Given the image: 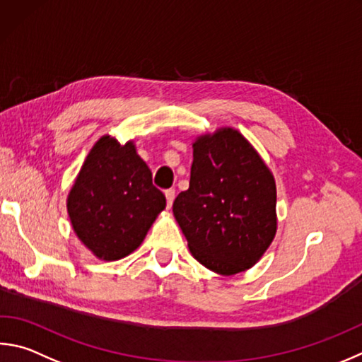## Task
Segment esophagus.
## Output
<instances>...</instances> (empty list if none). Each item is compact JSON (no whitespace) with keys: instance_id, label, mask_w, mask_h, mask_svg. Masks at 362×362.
Here are the masks:
<instances>
[{"instance_id":"1","label":"esophagus","mask_w":362,"mask_h":362,"mask_svg":"<svg viewBox=\"0 0 362 362\" xmlns=\"http://www.w3.org/2000/svg\"><path fill=\"white\" fill-rule=\"evenodd\" d=\"M164 194H166L168 207H170V206H173V202H174V198H175V189L169 188V189H166V192H164Z\"/></svg>"}]
</instances>
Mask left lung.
I'll use <instances>...</instances> for the list:
<instances>
[{
	"label": "left lung",
	"instance_id": "obj_1",
	"mask_svg": "<svg viewBox=\"0 0 362 362\" xmlns=\"http://www.w3.org/2000/svg\"><path fill=\"white\" fill-rule=\"evenodd\" d=\"M275 201L271 170L239 131L225 128L193 144L189 188L173 210L194 258L233 275L252 267L271 245Z\"/></svg>",
	"mask_w": 362,
	"mask_h": 362
}]
</instances>
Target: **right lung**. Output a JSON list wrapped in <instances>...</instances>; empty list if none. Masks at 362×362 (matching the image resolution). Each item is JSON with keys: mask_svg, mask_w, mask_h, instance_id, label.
I'll return each mask as SVG.
<instances>
[{"mask_svg": "<svg viewBox=\"0 0 362 362\" xmlns=\"http://www.w3.org/2000/svg\"><path fill=\"white\" fill-rule=\"evenodd\" d=\"M166 198L133 142L104 136L95 144L68 196V214L85 245L98 258L115 261L141 245Z\"/></svg>", "mask_w": 362, "mask_h": 362, "instance_id": "obj_1", "label": "right lung"}]
</instances>
